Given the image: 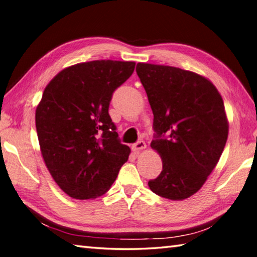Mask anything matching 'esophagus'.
<instances>
[{
	"label": "esophagus",
	"instance_id": "esophagus-1",
	"mask_svg": "<svg viewBox=\"0 0 257 257\" xmlns=\"http://www.w3.org/2000/svg\"><path fill=\"white\" fill-rule=\"evenodd\" d=\"M132 148H133V151L134 152H139V151H143V149H145L146 148V143H145L144 141H138L137 143H135L133 146H132Z\"/></svg>",
	"mask_w": 257,
	"mask_h": 257
}]
</instances>
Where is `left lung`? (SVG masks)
<instances>
[{"instance_id":"1","label":"left lung","mask_w":257,"mask_h":257,"mask_svg":"<svg viewBox=\"0 0 257 257\" xmlns=\"http://www.w3.org/2000/svg\"><path fill=\"white\" fill-rule=\"evenodd\" d=\"M138 77L154 114L152 148L163 170L148 182L154 193L184 200L201 189L228 137L221 95L206 77L184 69L138 63Z\"/></svg>"}]
</instances>
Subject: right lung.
<instances>
[{
	"instance_id": "1",
	"label": "right lung",
	"mask_w": 257,
	"mask_h": 257,
	"mask_svg": "<svg viewBox=\"0 0 257 257\" xmlns=\"http://www.w3.org/2000/svg\"><path fill=\"white\" fill-rule=\"evenodd\" d=\"M135 62L93 60L59 72L36 110L45 164L56 183L80 200L104 194L128 160L109 114L113 92L132 76Z\"/></svg>"
}]
</instances>
